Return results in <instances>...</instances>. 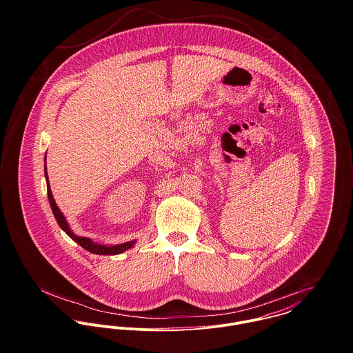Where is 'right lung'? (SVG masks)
Instances as JSON below:
<instances>
[{
	"label": "right lung",
	"mask_w": 353,
	"mask_h": 353,
	"mask_svg": "<svg viewBox=\"0 0 353 353\" xmlns=\"http://www.w3.org/2000/svg\"><path fill=\"white\" fill-rule=\"evenodd\" d=\"M45 174H46V181H48V196H49V201H50L51 210H52V213H54V217H55L57 223H58L59 227H61L74 242H77L83 249H85L87 252H94V254H101V255H115V254H121V252H123L125 250H129V249L134 245V241H132V242H126V243L117 245V246H103V245H98V243L92 242V241L88 239V238H83V236L74 235V234L70 231V228H69V225H68V223H66L63 214L61 213V210L58 209L57 203L54 201V197H52V194H51L50 185H49V176H48L46 167H45Z\"/></svg>",
	"instance_id": "obj_1"
}]
</instances>
